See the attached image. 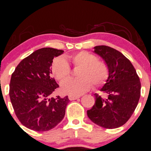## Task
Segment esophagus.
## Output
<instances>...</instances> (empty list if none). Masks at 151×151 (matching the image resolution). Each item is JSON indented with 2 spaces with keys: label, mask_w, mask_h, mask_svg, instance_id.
<instances>
[{
  "label": "esophagus",
  "mask_w": 151,
  "mask_h": 151,
  "mask_svg": "<svg viewBox=\"0 0 151 151\" xmlns=\"http://www.w3.org/2000/svg\"><path fill=\"white\" fill-rule=\"evenodd\" d=\"M80 98V96H73V95L69 96V99L70 100V101H74V100L77 99V98Z\"/></svg>",
  "instance_id": "34e87169"
}]
</instances>
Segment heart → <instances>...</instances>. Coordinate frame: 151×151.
<instances>
[{"mask_svg": "<svg viewBox=\"0 0 151 151\" xmlns=\"http://www.w3.org/2000/svg\"><path fill=\"white\" fill-rule=\"evenodd\" d=\"M68 60L74 68H80L77 72L78 79H69L61 84V89L63 93L77 96L88 90L93 85L100 87L106 83L109 77V66L103 60L88 51H80L69 55ZM52 73L60 82L69 78L71 68L67 61L63 58L53 60L51 66Z\"/></svg>", "mask_w": 151, "mask_h": 151, "instance_id": "heart-1", "label": "heart"}]
</instances>
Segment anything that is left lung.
I'll list each match as a JSON object with an SVG mask.
<instances>
[{
    "label": "left lung",
    "instance_id": "left-lung-1",
    "mask_svg": "<svg viewBox=\"0 0 151 151\" xmlns=\"http://www.w3.org/2000/svg\"><path fill=\"white\" fill-rule=\"evenodd\" d=\"M94 52L109 66V77L101 91L106 98L94 95L96 104L87 111L97 125L114 129L124 124L135 110L140 97L141 84L135 69L121 52L106 45H98Z\"/></svg>",
    "mask_w": 151,
    "mask_h": 151
}]
</instances>
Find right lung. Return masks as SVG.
<instances>
[{
  "instance_id": "add662e5",
  "label": "right lung",
  "mask_w": 151,
  "mask_h": 151,
  "mask_svg": "<svg viewBox=\"0 0 151 151\" xmlns=\"http://www.w3.org/2000/svg\"><path fill=\"white\" fill-rule=\"evenodd\" d=\"M63 50L43 47L18 64L12 74L9 96L16 116L28 129L48 131L64 117L68 96L50 98L58 85L50 75L53 59Z\"/></svg>"
}]
</instances>
